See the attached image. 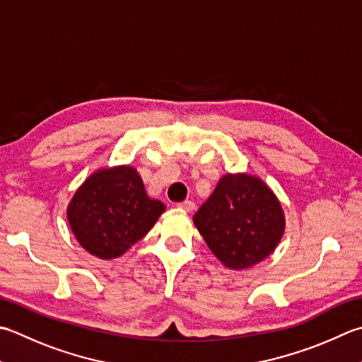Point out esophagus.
Here are the masks:
<instances>
[{
  "mask_svg": "<svg viewBox=\"0 0 362 362\" xmlns=\"http://www.w3.org/2000/svg\"><path fill=\"white\" fill-rule=\"evenodd\" d=\"M177 207L182 209V210H185V211H193L196 205H194L193 201H183L180 204H177Z\"/></svg>",
  "mask_w": 362,
  "mask_h": 362,
  "instance_id": "esophagus-1",
  "label": "esophagus"
}]
</instances>
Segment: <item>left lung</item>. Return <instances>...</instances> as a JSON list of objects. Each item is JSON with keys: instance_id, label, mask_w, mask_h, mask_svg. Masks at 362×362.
Instances as JSON below:
<instances>
[{"instance_id": "8db88e82", "label": "left lung", "mask_w": 362, "mask_h": 362, "mask_svg": "<svg viewBox=\"0 0 362 362\" xmlns=\"http://www.w3.org/2000/svg\"><path fill=\"white\" fill-rule=\"evenodd\" d=\"M193 219L211 252L233 270L270 256L284 232V214L273 191L246 174L224 175Z\"/></svg>"}]
</instances>
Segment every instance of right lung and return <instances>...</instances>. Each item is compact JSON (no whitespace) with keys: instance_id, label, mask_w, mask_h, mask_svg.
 Masks as SVG:
<instances>
[{"instance_id":"obj_1","label":"right lung","mask_w":362,"mask_h":362,"mask_svg":"<svg viewBox=\"0 0 362 362\" xmlns=\"http://www.w3.org/2000/svg\"><path fill=\"white\" fill-rule=\"evenodd\" d=\"M165 205L151 199L136 169L120 166L92 174L76 191L67 218L80 245L115 259L153 228Z\"/></svg>"}]
</instances>
